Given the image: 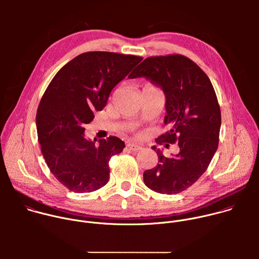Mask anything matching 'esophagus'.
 I'll return each instance as SVG.
<instances>
[{"label": "esophagus", "mask_w": 259, "mask_h": 259, "mask_svg": "<svg viewBox=\"0 0 259 259\" xmlns=\"http://www.w3.org/2000/svg\"><path fill=\"white\" fill-rule=\"evenodd\" d=\"M127 146H128V149H129L130 151H133V152H138V151H140V150L142 149V147H141L140 145L134 144V143H130V142L127 143Z\"/></svg>", "instance_id": "1"}]
</instances>
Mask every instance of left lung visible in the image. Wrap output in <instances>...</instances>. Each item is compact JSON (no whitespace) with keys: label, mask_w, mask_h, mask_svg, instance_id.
Segmentation results:
<instances>
[{"label":"left lung","mask_w":259,"mask_h":259,"mask_svg":"<svg viewBox=\"0 0 259 259\" xmlns=\"http://www.w3.org/2000/svg\"><path fill=\"white\" fill-rule=\"evenodd\" d=\"M139 77L160 86L166 96L164 122L171 129L157 143H178L180 151L167 158L153 146L159 162L143 172V181L157 193L179 194L203 175L218 147L221 114L216 93L202 68L180 54L145 58L130 75Z\"/></svg>","instance_id":"8db88e82"}]
</instances>
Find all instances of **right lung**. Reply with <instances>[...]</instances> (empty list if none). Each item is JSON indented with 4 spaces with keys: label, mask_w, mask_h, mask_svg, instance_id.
<instances>
[{
    "label": "right lung",
    "mask_w": 259,
    "mask_h": 259,
    "mask_svg": "<svg viewBox=\"0 0 259 259\" xmlns=\"http://www.w3.org/2000/svg\"><path fill=\"white\" fill-rule=\"evenodd\" d=\"M141 60L130 54L85 52L62 66L48 85L36 112V132L48 168L67 190L91 193L107 183L108 162L125 143L109 136L96 144V139L85 138L84 126Z\"/></svg>",
    "instance_id": "right-lung-1"
}]
</instances>
